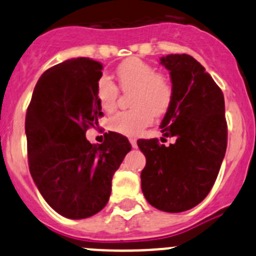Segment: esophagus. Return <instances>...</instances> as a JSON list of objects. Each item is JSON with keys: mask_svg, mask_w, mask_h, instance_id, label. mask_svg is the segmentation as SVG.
I'll list each match as a JSON object with an SVG mask.
<instances>
[{"mask_svg": "<svg viewBox=\"0 0 256 256\" xmlns=\"http://www.w3.org/2000/svg\"><path fill=\"white\" fill-rule=\"evenodd\" d=\"M130 144L134 148H136V147H138V141H136V138H130Z\"/></svg>", "mask_w": 256, "mask_h": 256, "instance_id": "esophagus-1", "label": "esophagus"}]
</instances>
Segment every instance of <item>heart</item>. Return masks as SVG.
Returning <instances> with one entry per match:
<instances>
[{
  "label": "heart",
  "mask_w": 256,
  "mask_h": 256,
  "mask_svg": "<svg viewBox=\"0 0 256 256\" xmlns=\"http://www.w3.org/2000/svg\"><path fill=\"white\" fill-rule=\"evenodd\" d=\"M116 78L122 90H134L131 98L132 109L118 112L108 122L114 132L136 136L150 126L154 115L161 116L171 106L174 84L171 79L148 63L138 58L122 62L116 69ZM98 102L104 112H112L118 104V89L108 76H102L96 85Z\"/></svg>",
  "instance_id": "obj_1"
}]
</instances>
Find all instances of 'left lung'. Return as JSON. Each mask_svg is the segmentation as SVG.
<instances>
[{"mask_svg": "<svg viewBox=\"0 0 256 256\" xmlns=\"http://www.w3.org/2000/svg\"><path fill=\"white\" fill-rule=\"evenodd\" d=\"M161 64L174 84V99L160 126L161 141L176 138V142L138 141L146 157L141 188L154 208L180 213L200 204L216 182L228 140L226 106L220 88L193 56L170 54Z\"/></svg>", "mask_w": 256, "mask_h": 256, "instance_id": "8db88e82", "label": "left lung"}]
</instances>
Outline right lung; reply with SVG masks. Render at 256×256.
<instances>
[{
    "mask_svg": "<svg viewBox=\"0 0 256 256\" xmlns=\"http://www.w3.org/2000/svg\"><path fill=\"white\" fill-rule=\"evenodd\" d=\"M102 64L74 58L42 74L26 115L30 172L46 202L69 219L94 216L106 206L112 180L131 150L109 132L102 144L85 138L102 116L96 85Z\"/></svg>",
    "mask_w": 256,
    "mask_h": 256,
    "instance_id": "add662e5",
    "label": "right lung"
}]
</instances>
